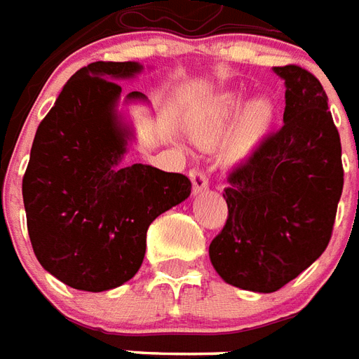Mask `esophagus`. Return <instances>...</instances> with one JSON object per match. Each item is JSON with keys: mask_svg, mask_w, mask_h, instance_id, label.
<instances>
[{"mask_svg": "<svg viewBox=\"0 0 359 359\" xmlns=\"http://www.w3.org/2000/svg\"><path fill=\"white\" fill-rule=\"evenodd\" d=\"M190 180H192V192L194 196H198V194L205 192L207 188H209V180H207V177L203 175L201 171H198V169H194V171H190Z\"/></svg>", "mask_w": 359, "mask_h": 359, "instance_id": "34e87169", "label": "esophagus"}]
</instances>
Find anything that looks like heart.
I'll use <instances>...</instances> for the list:
<instances>
[{
    "label": "heart",
    "instance_id": "obj_1",
    "mask_svg": "<svg viewBox=\"0 0 359 359\" xmlns=\"http://www.w3.org/2000/svg\"><path fill=\"white\" fill-rule=\"evenodd\" d=\"M276 118L274 102L268 97H255L247 102L241 91H226L203 104L192 119V133L203 144H219L226 137V156L232 161L253 158L266 142Z\"/></svg>",
    "mask_w": 359,
    "mask_h": 359
}]
</instances>
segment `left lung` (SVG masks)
Returning <instances> with one entry per match:
<instances>
[{"label":"left lung","instance_id":"1","mask_svg":"<svg viewBox=\"0 0 359 359\" xmlns=\"http://www.w3.org/2000/svg\"><path fill=\"white\" fill-rule=\"evenodd\" d=\"M272 70L285 85L283 127L230 172L228 220L209 245L217 274L255 293H274L320 259L344 182L321 83L301 66Z\"/></svg>","mask_w":359,"mask_h":359}]
</instances>
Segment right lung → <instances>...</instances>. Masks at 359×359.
Returning a JSON list of instances; mask_svg holds the SVG:
<instances>
[{
    "instance_id": "add662e5",
    "label": "right lung",
    "mask_w": 359,
    "mask_h": 359,
    "mask_svg": "<svg viewBox=\"0 0 359 359\" xmlns=\"http://www.w3.org/2000/svg\"><path fill=\"white\" fill-rule=\"evenodd\" d=\"M140 62H93L78 70L39 123L22 179L26 222L39 264L79 291L119 287L139 272L154 219L190 196L180 172L123 165L135 140L127 106L150 104L140 91L121 98L118 81Z\"/></svg>"
}]
</instances>
